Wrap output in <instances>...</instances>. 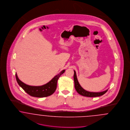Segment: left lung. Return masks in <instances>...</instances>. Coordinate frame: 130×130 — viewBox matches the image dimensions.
I'll use <instances>...</instances> for the list:
<instances>
[{
    "label": "left lung",
    "instance_id": "8db88e82",
    "mask_svg": "<svg viewBox=\"0 0 130 130\" xmlns=\"http://www.w3.org/2000/svg\"><path fill=\"white\" fill-rule=\"evenodd\" d=\"M74 87L77 91V92L80 94L81 95L87 96V97H96V96H99L101 95H103L105 94L108 91V90H106L104 91L101 92H88L84 90L82 87L79 84L77 77L76 72L74 71Z\"/></svg>",
    "mask_w": 130,
    "mask_h": 130
}]
</instances>
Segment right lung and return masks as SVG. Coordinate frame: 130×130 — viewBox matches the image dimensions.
Wrapping results in <instances>:
<instances>
[{"label": "right lung", "instance_id": "1", "mask_svg": "<svg viewBox=\"0 0 130 130\" xmlns=\"http://www.w3.org/2000/svg\"><path fill=\"white\" fill-rule=\"evenodd\" d=\"M65 70H62L59 74L56 75L48 83L39 86H30L24 83L19 80L17 73H15V77L19 85L25 91V92L31 96L44 98L52 95L56 91L57 80L59 77L65 72Z\"/></svg>", "mask_w": 130, "mask_h": 130}]
</instances>
